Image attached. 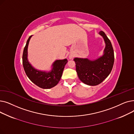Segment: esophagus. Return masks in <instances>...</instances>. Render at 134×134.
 Masks as SVG:
<instances>
[{
  "label": "esophagus",
  "mask_w": 134,
  "mask_h": 134,
  "mask_svg": "<svg viewBox=\"0 0 134 134\" xmlns=\"http://www.w3.org/2000/svg\"><path fill=\"white\" fill-rule=\"evenodd\" d=\"M73 57H74V56L72 55H69V58H70V59H72Z\"/></svg>",
  "instance_id": "34e87169"
}]
</instances>
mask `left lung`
<instances>
[{"label":"left lung","mask_w":134,"mask_h":134,"mask_svg":"<svg viewBox=\"0 0 134 134\" xmlns=\"http://www.w3.org/2000/svg\"><path fill=\"white\" fill-rule=\"evenodd\" d=\"M99 34L103 37L105 43L103 55L94 60L81 58L74 59L79 78L89 86L101 83L111 73L114 64V51L110 40L104 31H100Z\"/></svg>","instance_id":"8db88e82"}]
</instances>
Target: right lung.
<instances>
[{
  "mask_svg": "<svg viewBox=\"0 0 134 134\" xmlns=\"http://www.w3.org/2000/svg\"><path fill=\"white\" fill-rule=\"evenodd\" d=\"M31 36L32 35L28 38L23 53L22 62L25 72L30 80L38 87L43 89L51 88L58 83L68 60H56L52 64V68L49 71L36 69L31 65L28 59V47Z\"/></svg>",
  "mask_w": 134,
  "mask_h": 134,
  "instance_id": "1",
  "label": "right lung"
}]
</instances>
